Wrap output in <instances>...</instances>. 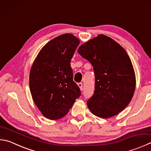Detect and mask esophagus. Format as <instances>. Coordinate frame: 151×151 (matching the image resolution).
Masks as SVG:
<instances>
[{
	"mask_svg": "<svg viewBox=\"0 0 151 151\" xmlns=\"http://www.w3.org/2000/svg\"><path fill=\"white\" fill-rule=\"evenodd\" d=\"M78 87L80 88V89H81V90H83V84L82 83H78Z\"/></svg>",
	"mask_w": 151,
	"mask_h": 151,
	"instance_id": "obj_1",
	"label": "esophagus"
}]
</instances>
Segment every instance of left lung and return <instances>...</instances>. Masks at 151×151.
Returning <instances> with one entry per match:
<instances>
[{"mask_svg":"<svg viewBox=\"0 0 151 151\" xmlns=\"http://www.w3.org/2000/svg\"><path fill=\"white\" fill-rule=\"evenodd\" d=\"M78 53L92 64L95 74V90L88 108L101 118L116 116L128 106L135 90V71L127 52L100 34L81 45Z\"/></svg>","mask_w":151,"mask_h":151,"instance_id":"1","label":"left lung"}]
</instances>
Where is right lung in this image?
Segmentation results:
<instances>
[{"mask_svg":"<svg viewBox=\"0 0 151 151\" xmlns=\"http://www.w3.org/2000/svg\"><path fill=\"white\" fill-rule=\"evenodd\" d=\"M79 43L73 34L60 35L43 46L32 64L30 92L38 109L49 119L66 116L81 96L70 65Z\"/></svg>","mask_w":151,"mask_h":151,"instance_id":"1","label":"right lung"}]
</instances>
